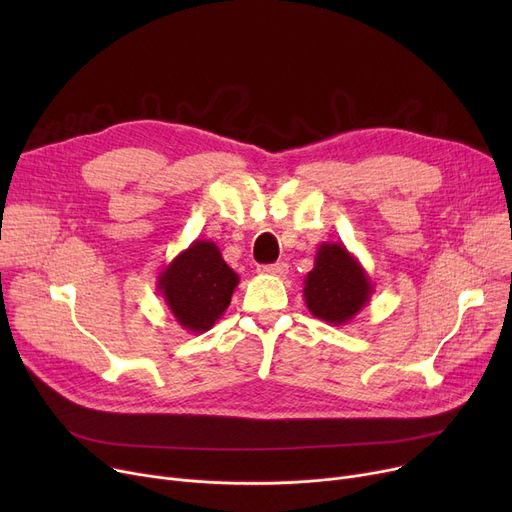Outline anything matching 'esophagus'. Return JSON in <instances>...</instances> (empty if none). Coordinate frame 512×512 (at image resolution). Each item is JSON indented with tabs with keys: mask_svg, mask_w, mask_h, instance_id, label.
<instances>
[{
	"mask_svg": "<svg viewBox=\"0 0 512 512\" xmlns=\"http://www.w3.org/2000/svg\"><path fill=\"white\" fill-rule=\"evenodd\" d=\"M286 272H288V265L282 261V263H272V265H261L259 267V274H267V276H278V278H282V276H286Z\"/></svg>",
	"mask_w": 512,
	"mask_h": 512,
	"instance_id": "34e87169",
	"label": "esophagus"
}]
</instances>
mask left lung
Segmentation results:
<instances>
[{
    "instance_id": "left-lung-1",
    "label": "left lung",
    "mask_w": 512,
    "mask_h": 512,
    "mask_svg": "<svg viewBox=\"0 0 512 512\" xmlns=\"http://www.w3.org/2000/svg\"><path fill=\"white\" fill-rule=\"evenodd\" d=\"M371 294L373 284L361 261L342 242H321L303 288L311 315L330 326H346L367 307Z\"/></svg>"
}]
</instances>
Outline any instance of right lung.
I'll use <instances>...</instances> for the list:
<instances>
[{"mask_svg": "<svg viewBox=\"0 0 512 512\" xmlns=\"http://www.w3.org/2000/svg\"><path fill=\"white\" fill-rule=\"evenodd\" d=\"M238 282L218 245L197 238L159 272L157 292L182 330L203 334L224 315Z\"/></svg>", "mask_w": 512, "mask_h": 512, "instance_id": "right-lung-1", "label": "right lung"}]
</instances>
